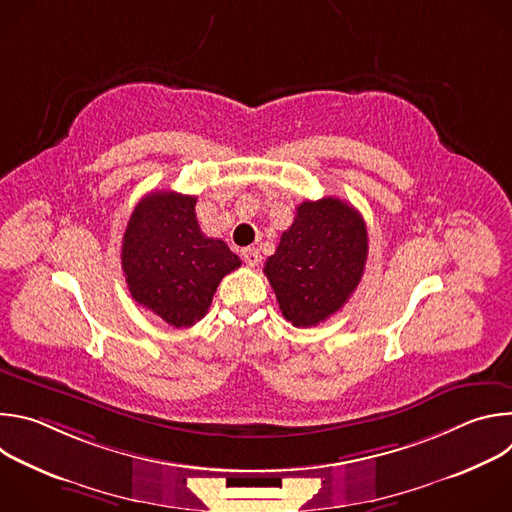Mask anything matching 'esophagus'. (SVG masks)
<instances>
[{"label": "esophagus", "mask_w": 512, "mask_h": 512, "mask_svg": "<svg viewBox=\"0 0 512 512\" xmlns=\"http://www.w3.org/2000/svg\"><path fill=\"white\" fill-rule=\"evenodd\" d=\"M243 261L247 263V265H251V267H255V265H259V261H261V255H259V249H255V247H247V249H243Z\"/></svg>", "instance_id": "esophagus-1"}]
</instances>
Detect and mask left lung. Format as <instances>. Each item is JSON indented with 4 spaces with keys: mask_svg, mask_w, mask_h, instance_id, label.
Segmentation results:
<instances>
[{
    "mask_svg": "<svg viewBox=\"0 0 512 512\" xmlns=\"http://www.w3.org/2000/svg\"><path fill=\"white\" fill-rule=\"evenodd\" d=\"M369 233L360 212L340 198L306 200L271 257L267 275L279 310L298 328L318 326L336 314L364 273Z\"/></svg>",
    "mask_w": 512,
    "mask_h": 512,
    "instance_id": "obj_1",
    "label": "left lung"
}]
</instances>
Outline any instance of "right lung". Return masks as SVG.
Returning a JSON list of instances; mask_svg holds the SVG:
<instances>
[{"label":"right lung","mask_w":512,"mask_h":512,"mask_svg":"<svg viewBox=\"0 0 512 512\" xmlns=\"http://www.w3.org/2000/svg\"><path fill=\"white\" fill-rule=\"evenodd\" d=\"M194 206L196 196L174 190L145 194L121 245L131 298L174 328L204 318L218 283L241 267L225 241L200 231Z\"/></svg>","instance_id":"right-lung-1"}]
</instances>
